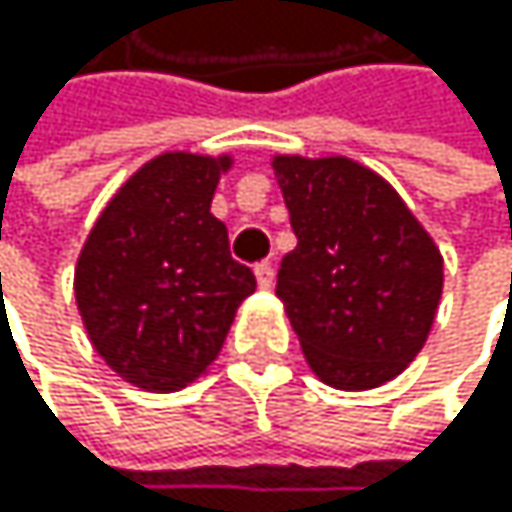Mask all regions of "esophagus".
Masks as SVG:
<instances>
[{"mask_svg": "<svg viewBox=\"0 0 512 512\" xmlns=\"http://www.w3.org/2000/svg\"><path fill=\"white\" fill-rule=\"evenodd\" d=\"M254 276H258V285L261 288H270L273 279H276V270H273L270 261H261V264H254Z\"/></svg>", "mask_w": 512, "mask_h": 512, "instance_id": "1", "label": "esophagus"}]
</instances>
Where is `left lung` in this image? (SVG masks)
<instances>
[{
    "instance_id": "8db88e82",
    "label": "left lung",
    "mask_w": 512,
    "mask_h": 512,
    "mask_svg": "<svg viewBox=\"0 0 512 512\" xmlns=\"http://www.w3.org/2000/svg\"><path fill=\"white\" fill-rule=\"evenodd\" d=\"M298 236L276 294L316 375L338 390L381 387L427 341L442 254L396 190L350 159L276 156Z\"/></svg>"
}]
</instances>
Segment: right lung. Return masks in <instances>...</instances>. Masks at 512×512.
Segmentation results:
<instances>
[{"label":"right lung","mask_w":512,"mask_h":512,"mask_svg":"<svg viewBox=\"0 0 512 512\" xmlns=\"http://www.w3.org/2000/svg\"><path fill=\"white\" fill-rule=\"evenodd\" d=\"M227 165V156L153 159L113 196L79 254L76 304L88 338L144 390L193 384L258 285L211 214Z\"/></svg>","instance_id":"1"}]
</instances>
